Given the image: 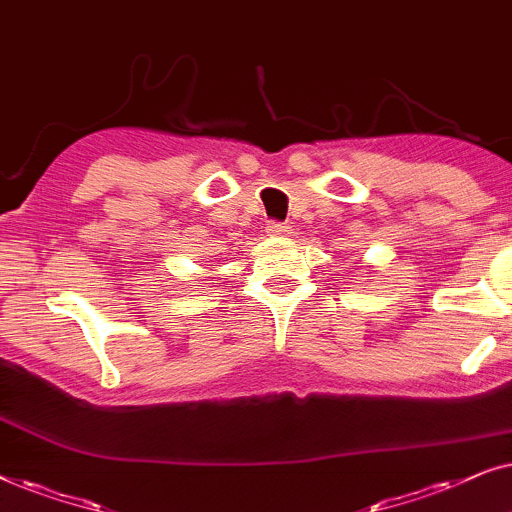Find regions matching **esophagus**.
<instances>
[{"mask_svg": "<svg viewBox=\"0 0 512 512\" xmlns=\"http://www.w3.org/2000/svg\"><path fill=\"white\" fill-rule=\"evenodd\" d=\"M267 231H269V236H288L290 227H285V224H281V222H271Z\"/></svg>", "mask_w": 512, "mask_h": 512, "instance_id": "34e87169", "label": "esophagus"}]
</instances>
